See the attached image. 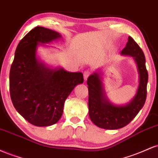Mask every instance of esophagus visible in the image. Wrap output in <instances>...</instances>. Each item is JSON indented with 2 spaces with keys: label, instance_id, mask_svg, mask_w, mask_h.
<instances>
[{
  "label": "esophagus",
  "instance_id": "34e87169",
  "mask_svg": "<svg viewBox=\"0 0 158 158\" xmlns=\"http://www.w3.org/2000/svg\"><path fill=\"white\" fill-rule=\"evenodd\" d=\"M90 75V70H85V71L84 72V79H85V80H87V79L89 77Z\"/></svg>",
  "mask_w": 158,
  "mask_h": 158
}]
</instances>
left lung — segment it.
Returning a JSON list of instances; mask_svg holds the SVG:
<instances>
[{"instance_id": "left-lung-1", "label": "left lung", "mask_w": 158, "mask_h": 158, "mask_svg": "<svg viewBox=\"0 0 158 158\" xmlns=\"http://www.w3.org/2000/svg\"><path fill=\"white\" fill-rule=\"evenodd\" d=\"M122 55L131 56L137 65L139 86L135 97L128 104L119 106L107 99L102 88L100 76L94 73L88 77V108L89 117L96 126L104 129L114 130L127 126L144 106L147 94L148 71L143 50L131 36L121 52Z\"/></svg>"}]
</instances>
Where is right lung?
<instances>
[{
	"instance_id": "right-lung-1",
	"label": "right lung",
	"mask_w": 158,
	"mask_h": 158,
	"mask_svg": "<svg viewBox=\"0 0 158 158\" xmlns=\"http://www.w3.org/2000/svg\"><path fill=\"white\" fill-rule=\"evenodd\" d=\"M60 34L36 27L18 45L10 72V92L19 113L35 126H49L59 120L66 99L77 85L83 83V74L62 68H47L36 59L39 43H50Z\"/></svg>"
}]
</instances>
